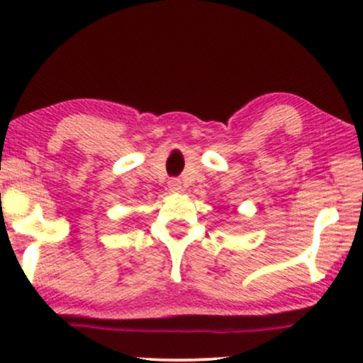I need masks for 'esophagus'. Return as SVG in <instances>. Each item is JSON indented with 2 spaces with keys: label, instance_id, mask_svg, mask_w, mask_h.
I'll use <instances>...</instances> for the list:
<instances>
[{
  "label": "esophagus",
  "instance_id": "esophagus-1",
  "mask_svg": "<svg viewBox=\"0 0 363 363\" xmlns=\"http://www.w3.org/2000/svg\"><path fill=\"white\" fill-rule=\"evenodd\" d=\"M168 188H170L173 193H177L182 190V183H180V180H177V178H172V180L168 182Z\"/></svg>",
  "mask_w": 363,
  "mask_h": 363
}]
</instances>
